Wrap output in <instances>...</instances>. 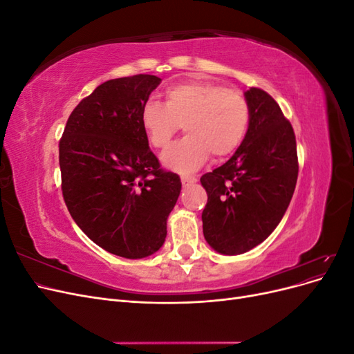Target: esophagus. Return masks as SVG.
Instances as JSON below:
<instances>
[{
	"label": "esophagus",
	"mask_w": 354,
	"mask_h": 354,
	"mask_svg": "<svg viewBox=\"0 0 354 354\" xmlns=\"http://www.w3.org/2000/svg\"><path fill=\"white\" fill-rule=\"evenodd\" d=\"M195 183H196V178L195 177H190V176H183V177H181V185H183L185 187L192 186V185H195Z\"/></svg>",
	"instance_id": "1"
}]
</instances>
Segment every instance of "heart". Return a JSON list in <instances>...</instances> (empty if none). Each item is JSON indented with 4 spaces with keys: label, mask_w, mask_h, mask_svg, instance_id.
<instances>
[{
    "label": "heart",
    "mask_w": 354,
    "mask_h": 354,
    "mask_svg": "<svg viewBox=\"0 0 354 354\" xmlns=\"http://www.w3.org/2000/svg\"><path fill=\"white\" fill-rule=\"evenodd\" d=\"M250 120L245 95L211 81L171 85L164 104L149 100L140 112L142 127L155 149L167 147L183 125L187 136L162 155L164 165L178 173H194L209 153L223 159L236 152L248 133Z\"/></svg>",
    "instance_id": "b5f03b06"
}]
</instances>
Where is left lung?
<instances>
[{
  "label": "left lung",
  "instance_id": "8db88e82",
  "mask_svg": "<svg viewBox=\"0 0 354 354\" xmlns=\"http://www.w3.org/2000/svg\"><path fill=\"white\" fill-rule=\"evenodd\" d=\"M251 120L243 143L226 164L201 177L208 201L203 236L212 250L238 255L261 243L281 223L298 177L292 125L261 88L245 91Z\"/></svg>",
  "mask_w": 354,
  "mask_h": 354
}]
</instances>
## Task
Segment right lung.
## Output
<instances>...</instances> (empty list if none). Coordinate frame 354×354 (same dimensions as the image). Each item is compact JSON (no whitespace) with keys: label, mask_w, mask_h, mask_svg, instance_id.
<instances>
[{"label":"right lung","mask_w":354,"mask_h":354,"mask_svg":"<svg viewBox=\"0 0 354 354\" xmlns=\"http://www.w3.org/2000/svg\"><path fill=\"white\" fill-rule=\"evenodd\" d=\"M160 78L109 80L80 102L59 143L62 192L72 218L100 248L145 259L167 238L181 190L149 149L140 112Z\"/></svg>","instance_id":"obj_1"}]
</instances>
